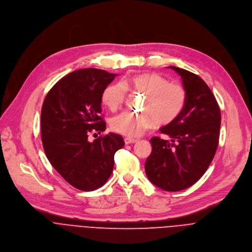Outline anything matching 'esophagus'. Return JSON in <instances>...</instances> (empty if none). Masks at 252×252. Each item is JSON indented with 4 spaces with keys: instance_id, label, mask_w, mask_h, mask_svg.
Returning a JSON list of instances; mask_svg holds the SVG:
<instances>
[{
    "instance_id": "34e87169",
    "label": "esophagus",
    "mask_w": 252,
    "mask_h": 252,
    "mask_svg": "<svg viewBox=\"0 0 252 252\" xmlns=\"http://www.w3.org/2000/svg\"><path fill=\"white\" fill-rule=\"evenodd\" d=\"M124 142H125V144H126V145H129V144L136 143V142H137V140H136V139H132V138H128V137H126V138L124 139Z\"/></svg>"
}]
</instances>
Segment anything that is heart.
Instances as JSON below:
<instances>
[{
  "instance_id": "heart-1",
  "label": "heart",
  "mask_w": 252,
  "mask_h": 252,
  "mask_svg": "<svg viewBox=\"0 0 252 252\" xmlns=\"http://www.w3.org/2000/svg\"><path fill=\"white\" fill-rule=\"evenodd\" d=\"M127 88L145 95L143 113H121L111 120V128L128 137H138L154 126L173 123L183 112L188 99L186 88L155 72H143L128 78L124 83L115 82L105 87L101 99L111 111L119 109L127 95Z\"/></svg>"
}]
</instances>
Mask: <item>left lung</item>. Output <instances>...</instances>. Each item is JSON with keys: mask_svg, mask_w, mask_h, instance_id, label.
Returning a JSON list of instances; mask_svg holds the SVG:
<instances>
[{"mask_svg": "<svg viewBox=\"0 0 252 252\" xmlns=\"http://www.w3.org/2000/svg\"><path fill=\"white\" fill-rule=\"evenodd\" d=\"M183 80L187 104L181 115L161 133L171 140L153 137L152 153L145 171L150 182L168 191H178L196 183L211 165L219 146L220 110L207 83L198 75L169 66Z\"/></svg>", "mask_w": 252, "mask_h": 252, "instance_id": "obj_1", "label": "left lung"}]
</instances>
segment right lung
<instances>
[{"label":"right lung","instance_id":"1","mask_svg":"<svg viewBox=\"0 0 252 252\" xmlns=\"http://www.w3.org/2000/svg\"><path fill=\"white\" fill-rule=\"evenodd\" d=\"M117 74L102 69L75 70L46 94L40 127L44 153L57 172L72 187L88 191L102 187L113 171L114 155L124 146L114 133L89 141L92 131L103 132L101 95Z\"/></svg>","mask_w":252,"mask_h":252}]
</instances>
